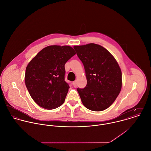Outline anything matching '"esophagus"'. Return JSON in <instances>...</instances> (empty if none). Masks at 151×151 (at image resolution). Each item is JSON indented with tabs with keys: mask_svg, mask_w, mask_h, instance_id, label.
<instances>
[{
	"mask_svg": "<svg viewBox=\"0 0 151 151\" xmlns=\"http://www.w3.org/2000/svg\"><path fill=\"white\" fill-rule=\"evenodd\" d=\"M77 81H74L73 82V86L74 87H77Z\"/></svg>",
	"mask_w": 151,
	"mask_h": 151,
	"instance_id": "1",
	"label": "esophagus"
}]
</instances>
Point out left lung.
Masks as SVG:
<instances>
[{"mask_svg":"<svg viewBox=\"0 0 151 151\" xmlns=\"http://www.w3.org/2000/svg\"><path fill=\"white\" fill-rule=\"evenodd\" d=\"M74 49L84 65L87 80L84 88H77L83 105L94 111L106 109L122 87V73L116 60L106 49L94 43Z\"/></svg>","mask_w":151,"mask_h":151,"instance_id":"1","label":"left lung"}]
</instances>
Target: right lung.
Segmentation results:
<instances>
[{"instance_id": "1", "label": "right lung", "mask_w": 151, "mask_h": 151, "mask_svg": "<svg viewBox=\"0 0 151 151\" xmlns=\"http://www.w3.org/2000/svg\"><path fill=\"white\" fill-rule=\"evenodd\" d=\"M75 54L69 46H49L29 62L25 84L31 97L40 106L52 109L64 103L70 88L64 80V65Z\"/></svg>"}]
</instances>
